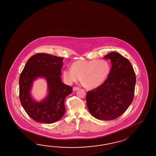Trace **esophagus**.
<instances>
[{
	"label": "esophagus",
	"instance_id": "1",
	"mask_svg": "<svg viewBox=\"0 0 156 156\" xmlns=\"http://www.w3.org/2000/svg\"><path fill=\"white\" fill-rule=\"evenodd\" d=\"M79 89V87H73V91H76V90H77Z\"/></svg>",
	"mask_w": 156,
	"mask_h": 156
}]
</instances>
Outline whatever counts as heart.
<instances>
[{
	"label": "heart",
	"instance_id": "heart-1",
	"mask_svg": "<svg viewBox=\"0 0 156 156\" xmlns=\"http://www.w3.org/2000/svg\"><path fill=\"white\" fill-rule=\"evenodd\" d=\"M111 65L105 60H78L71 65V69L63 72L64 80L68 83L79 80L88 89L100 86L109 76Z\"/></svg>",
	"mask_w": 156,
	"mask_h": 156
}]
</instances>
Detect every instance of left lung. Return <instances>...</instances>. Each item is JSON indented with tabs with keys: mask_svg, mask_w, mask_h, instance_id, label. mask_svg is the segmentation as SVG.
Masks as SVG:
<instances>
[{
	"mask_svg": "<svg viewBox=\"0 0 156 156\" xmlns=\"http://www.w3.org/2000/svg\"><path fill=\"white\" fill-rule=\"evenodd\" d=\"M104 57L112 64L109 76L102 85L87 91L86 104L96 119L110 120L121 116L132 103L136 76L129 61L119 53L113 52Z\"/></svg>",
	"mask_w": 156,
	"mask_h": 156,
	"instance_id": "left-lung-1",
	"label": "left lung"
}]
</instances>
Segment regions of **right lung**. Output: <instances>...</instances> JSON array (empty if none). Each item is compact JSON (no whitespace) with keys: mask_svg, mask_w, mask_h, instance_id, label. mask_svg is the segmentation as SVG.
<instances>
[{"mask_svg":"<svg viewBox=\"0 0 156 156\" xmlns=\"http://www.w3.org/2000/svg\"><path fill=\"white\" fill-rule=\"evenodd\" d=\"M63 58L44 53L35 54L28 60L20 76V99L29 116L39 123H53L65 112V99L73 93V87L61 81ZM45 77L49 94L43 101L37 103L31 99L30 89L37 77Z\"/></svg>","mask_w":156,"mask_h":156,"instance_id":"add662e5","label":"right lung"}]
</instances>
